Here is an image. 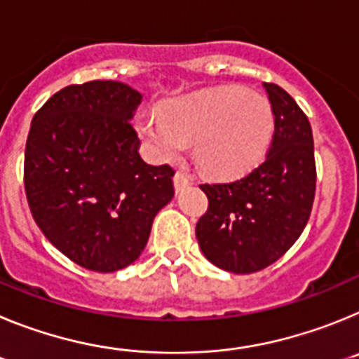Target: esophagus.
Wrapping results in <instances>:
<instances>
[{
  "mask_svg": "<svg viewBox=\"0 0 359 359\" xmlns=\"http://www.w3.org/2000/svg\"><path fill=\"white\" fill-rule=\"evenodd\" d=\"M189 185H190V180L185 176V174L182 172L174 174V189H176V192H183Z\"/></svg>",
  "mask_w": 359,
  "mask_h": 359,
  "instance_id": "esophagus-1",
  "label": "esophagus"
}]
</instances>
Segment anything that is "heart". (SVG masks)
<instances>
[{"label": "heart", "instance_id": "heart-1", "mask_svg": "<svg viewBox=\"0 0 359 359\" xmlns=\"http://www.w3.org/2000/svg\"><path fill=\"white\" fill-rule=\"evenodd\" d=\"M138 133L160 160L176 158L187 144L199 169L231 180L264 158L273 136L268 98L239 86H221L165 104L138 120Z\"/></svg>", "mask_w": 359, "mask_h": 359}]
</instances>
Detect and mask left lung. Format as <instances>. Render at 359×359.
<instances>
[{
  "label": "left lung",
  "instance_id": "obj_1",
  "mask_svg": "<svg viewBox=\"0 0 359 359\" xmlns=\"http://www.w3.org/2000/svg\"><path fill=\"white\" fill-rule=\"evenodd\" d=\"M275 131L266 160L241 180L201 185L207 214L196 224L203 255L230 273H255L278 261L309 221L316 189L313 131L280 86L264 82Z\"/></svg>",
  "mask_w": 359,
  "mask_h": 359
}]
</instances>
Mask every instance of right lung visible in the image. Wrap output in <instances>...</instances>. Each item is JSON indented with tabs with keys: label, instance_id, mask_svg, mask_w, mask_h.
<instances>
[{
	"label": "right lung",
	"instance_id": "right-lung-1",
	"mask_svg": "<svg viewBox=\"0 0 359 359\" xmlns=\"http://www.w3.org/2000/svg\"><path fill=\"white\" fill-rule=\"evenodd\" d=\"M142 95L116 81L72 84L32 120L25 151L28 207L69 261L111 273L140 257L152 221L174 198L169 165L142 160L131 122Z\"/></svg>",
	"mask_w": 359,
	"mask_h": 359
}]
</instances>
